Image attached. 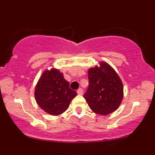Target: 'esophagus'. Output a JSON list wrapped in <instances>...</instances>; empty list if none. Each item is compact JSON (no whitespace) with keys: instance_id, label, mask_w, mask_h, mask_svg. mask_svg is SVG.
I'll list each match as a JSON object with an SVG mask.
<instances>
[{"instance_id":"34e87169","label":"esophagus","mask_w":155,"mask_h":155,"mask_svg":"<svg viewBox=\"0 0 155 155\" xmlns=\"http://www.w3.org/2000/svg\"><path fill=\"white\" fill-rule=\"evenodd\" d=\"M77 93H78V94H80V95H82L83 93H84L83 89H81V88H79V89L77 90Z\"/></svg>"}]
</instances>
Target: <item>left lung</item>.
<instances>
[{
	"mask_svg": "<svg viewBox=\"0 0 155 155\" xmlns=\"http://www.w3.org/2000/svg\"><path fill=\"white\" fill-rule=\"evenodd\" d=\"M89 86L84 97L94 113L108 115L120 105L124 96L120 79L107 63H100V67L88 71Z\"/></svg>",
	"mask_w": 155,
	"mask_h": 155,
	"instance_id": "8db88e82",
	"label": "left lung"
}]
</instances>
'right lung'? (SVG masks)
Returning a JSON list of instances; mask_svg holds the SVG:
<instances>
[{"instance_id": "add662e5", "label": "right lung", "mask_w": 155, "mask_h": 155, "mask_svg": "<svg viewBox=\"0 0 155 155\" xmlns=\"http://www.w3.org/2000/svg\"><path fill=\"white\" fill-rule=\"evenodd\" d=\"M35 98L38 105L49 114L58 115L68 109L77 95L69 87V82L58 70L46 71L36 86Z\"/></svg>"}]
</instances>
